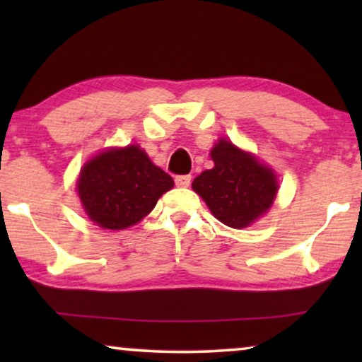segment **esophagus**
Returning <instances> with one entry per match:
<instances>
[{
	"label": "esophagus",
	"instance_id": "34e87169",
	"mask_svg": "<svg viewBox=\"0 0 362 362\" xmlns=\"http://www.w3.org/2000/svg\"><path fill=\"white\" fill-rule=\"evenodd\" d=\"M175 182L177 187H187L191 185V176L189 175H182V176H176Z\"/></svg>",
	"mask_w": 362,
	"mask_h": 362
}]
</instances>
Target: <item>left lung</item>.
Returning <instances> with one entry per match:
<instances>
[{"label":"left lung","instance_id":"left-lung-1","mask_svg":"<svg viewBox=\"0 0 362 362\" xmlns=\"http://www.w3.org/2000/svg\"><path fill=\"white\" fill-rule=\"evenodd\" d=\"M212 170L192 181V189L222 224L244 229L264 216L274 204L279 182L272 168L227 140L211 150Z\"/></svg>","mask_w":362,"mask_h":362}]
</instances>
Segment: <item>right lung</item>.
Wrapping results in <instances>:
<instances>
[{
	"instance_id": "1",
	"label": "right lung",
	"mask_w": 362,
	"mask_h": 362,
	"mask_svg": "<svg viewBox=\"0 0 362 362\" xmlns=\"http://www.w3.org/2000/svg\"><path fill=\"white\" fill-rule=\"evenodd\" d=\"M175 186L173 177L155 166L138 145L110 148L81 170L77 192L88 219L102 229L135 226Z\"/></svg>"
}]
</instances>
